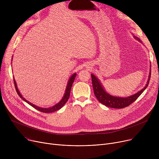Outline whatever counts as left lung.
<instances>
[{
	"instance_id": "8db88e82",
	"label": "left lung",
	"mask_w": 159,
	"mask_h": 159,
	"mask_svg": "<svg viewBox=\"0 0 159 159\" xmlns=\"http://www.w3.org/2000/svg\"><path fill=\"white\" fill-rule=\"evenodd\" d=\"M135 39H138L140 43L141 40L138 39L137 37H135ZM149 79L147 82V84L146 86L141 89L139 92L135 93V95H133L130 97H126V98H122V97H116L114 96H111L107 93L104 88H102L101 82H99L98 79L94 75L91 74V79H92V85L93 88V91L96 98L98 99V101L102 103V104L106 106L107 107H113V108H119V109H122L125 107H127L129 105L131 104L133 102H135L136 100L138 98V97L143 93V91L146 89L148 87L150 77H151V70H150Z\"/></svg>"
}]
</instances>
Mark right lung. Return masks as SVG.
<instances>
[{"instance_id":"right-lung-1","label":"right lung","mask_w":159,"mask_h":159,"mask_svg":"<svg viewBox=\"0 0 159 159\" xmlns=\"http://www.w3.org/2000/svg\"><path fill=\"white\" fill-rule=\"evenodd\" d=\"M76 75L77 73H74L72 76L70 77L68 82V85H67V87H66V91H65V94L62 98V99L61 100V101L58 102V104H57L56 105H55L54 106L52 107H49V108H43V107H38L34 104H31V102H28V101H26V99H25L24 98H23V97L22 96V95L20 93L19 91L17 88V87H16V82L14 80V84H15V89H16V93H18L19 96L22 99L24 100V101L27 102L28 104H29L30 106H31L33 107H34L35 109L39 110V111H41V112H43V113H52V112H54L55 111H57L58 110H60L61 108L67 102V101H68V100L70 97V91H71V86H72V84L74 82V80L75 79V77H76Z\"/></svg>"}]
</instances>
